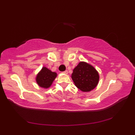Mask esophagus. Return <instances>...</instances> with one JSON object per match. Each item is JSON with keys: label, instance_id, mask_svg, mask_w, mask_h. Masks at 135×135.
I'll return each instance as SVG.
<instances>
[{"label": "esophagus", "instance_id": "34e87169", "mask_svg": "<svg viewBox=\"0 0 135 135\" xmlns=\"http://www.w3.org/2000/svg\"><path fill=\"white\" fill-rule=\"evenodd\" d=\"M63 73H64L65 74H68V71L67 70H65V71H64V72H63Z\"/></svg>", "mask_w": 135, "mask_h": 135}]
</instances>
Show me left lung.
<instances>
[{"mask_svg": "<svg viewBox=\"0 0 135 135\" xmlns=\"http://www.w3.org/2000/svg\"><path fill=\"white\" fill-rule=\"evenodd\" d=\"M76 86L83 91H90L96 88L99 76L92 66L85 62H80L74 68L71 75Z\"/></svg>", "mask_w": 135, "mask_h": 135, "instance_id": "8db88e82", "label": "left lung"}]
</instances>
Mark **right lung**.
Returning a JSON list of instances; mask_svg holds the SVG:
<instances>
[{"label":"right lung","mask_w":135,"mask_h":135,"mask_svg":"<svg viewBox=\"0 0 135 135\" xmlns=\"http://www.w3.org/2000/svg\"><path fill=\"white\" fill-rule=\"evenodd\" d=\"M57 76L56 73L52 72L46 67H43L36 76V82L39 86L44 88H49Z\"/></svg>","instance_id":"right-lung-1"}]
</instances>
